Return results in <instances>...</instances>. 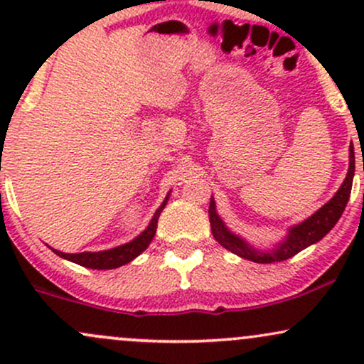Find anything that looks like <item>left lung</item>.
<instances>
[{
	"label": "left lung",
	"instance_id": "obj_1",
	"mask_svg": "<svg viewBox=\"0 0 364 364\" xmlns=\"http://www.w3.org/2000/svg\"><path fill=\"white\" fill-rule=\"evenodd\" d=\"M353 178L354 147L350 145L349 169L348 174H346L344 183H342L339 190H337V193L333 195L323 207H320L315 214L308 217V219H304L303 223L291 225L289 231H287V236L284 237L281 243L275 245V248L272 250H258L250 245L248 241H245L241 236L235 235V232L224 224V220L220 219L219 214H217L214 196L210 198V207H208L212 235H214L215 241L220 246H224L225 250L237 255V257L245 258V260H252L255 263H272L287 260V258L294 257V255L301 252V250L308 248L310 245H315L316 241H320L321 237L327 235L330 229L337 224V220L341 219L346 205H348L350 188H353Z\"/></svg>",
	"mask_w": 364,
	"mask_h": 364
}]
</instances>
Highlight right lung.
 Returning <instances> with one entry per match:
<instances>
[{"instance_id": "1", "label": "right lung", "mask_w": 364, "mask_h": 364, "mask_svg": "<svg viewBox=\"0 0 364 364\" xmlns=\"http://www.w3.org/2000/svg\"><path fill=\"white\" fill-rule=\"evenodd\" d=\"M169 195H166L164 202L161 203V207L157 208L156 214H154L152 219L147 225L144 232H140L135 240H132L129 243L119 245L116 248L104 250V252H83V253H63L60 250L51 248L58 257L65 258V260H70L73 263H78V265L87 267V269H97V270H109V269H118V267L124 265V263H129L133 258H136L141 252L149 248V245L152 243L154 236H156L157 231V220L161 212L164 210L166 203H168Z\"/></svg>"}]
</instances>
